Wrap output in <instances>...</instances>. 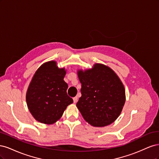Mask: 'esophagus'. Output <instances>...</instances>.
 <instances>
[{
	"mask_svg": "<svg viewBox=\"0 0 159 159\" xmlns=\"http://www.w3.org/2000/svg\"><path fill=\"white\" fill-rule=\"evenodd\" d=\"M73 100H74V103H77V102H78V98L76 96V97H74L73 98Z\"/></svg>",
	"mask_w": 159,
	"mask_h": 159,
	"instance_id": "esophagus-1",
	"label": "esophagus"
}]
</instances>
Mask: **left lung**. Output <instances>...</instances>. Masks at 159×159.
<instances>
[{
  "mask_svg": "<svg viewBox=\"0 0 159 159\" xmlns=\"http://www.w3.org/2000/svg\"><path fill=\"white\" fill-rule=\"evenodd\" d=\"M81 96L77 107L94 127H104L119 117L125 102V91L118 76L109 67L96 64L91 70L79 71Z\"/></svg>",
  "mask_w": 159,
  "mask_h": 159,
  "instance_id": "1",
  "label": "left lung"
}]
</instances>
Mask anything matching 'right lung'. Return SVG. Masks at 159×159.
I'll use <instances>...</instances> for the list:
<instances>
[{
	"label": "right lung",
	"mask_w": 159,
	"mask_h": 159,
	"mask_svg": "<svg viewBox=\"0 0 159 159\" xmlns=\"http://www.w3.org/2000/svg\"><path fill=\"white\" fill-rule=\"evenodd\" d=\"M66 71L54 61L42 65L34 75L26 93V102L38 121L52 124L63 115L73 99L67 94L68 85L64 81Z\"/></svg>",
	"instance_id": "right-lung-1"
}]
</instances>
